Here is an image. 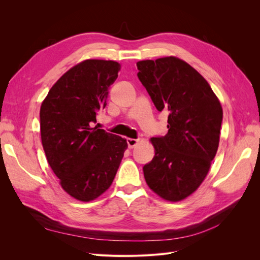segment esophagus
I'll use <instances>...</instances> for the list:
<instances>
[{"label": "esophagus", "instance_id": "34e87169", "mask_svg": "<svg viewBox=\"0 0 260 260\" xmlns=\"http://www.w3.org/2000/svg\"><path fill=\"white\" fill-rule=\"evenodd\" d=\"M127 143H128V147L129 148H133L135 146H137V144L139 143V140L138 139H127Z\"/></svg>", "mask_w": 260, "mask_h": 260}]
</instances>
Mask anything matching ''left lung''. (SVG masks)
<instances>
[{
  "mask_svg": "<svg viewBox=\"0 0 260 260\" xmlns=\"http://www.w3.org/2000/svg\"><path fill=\"white\" fill-rule=\"evenodd\" d=\"M138 77L156 108L168 112V133L152 138L154 158L143 167L148 187L179 202L198 190L215 158L222 107L198 70L175 56L140 60Z\"/></svg>",
  "mask_w": 260,
  "mask_h": 260,
  "instance_id": "left-lung-1",
  "label": "left lung"
}]
</instances>
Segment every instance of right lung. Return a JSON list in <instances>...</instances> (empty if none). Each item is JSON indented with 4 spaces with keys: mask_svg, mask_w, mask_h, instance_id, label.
Segmentation results:
<instances>
[{
    "mask_svg": "<svg viewBox=\"0 0 260 260\" xmlns=\"http://www.w3.org/2000/svg\"><path fill=\"white\" fill-rule=\"evenodd\" d=\"M120 65L85 59L54 83L40 108L46 159L66 193L81 202L98 199L112 185L127 140L91 127L106 106Z\"/></svg>",
    "mask_w": 260,
    "mask_h": 260,
    "instance_id": "add662e5",
    "label": "right lung"
}]
</instances>
